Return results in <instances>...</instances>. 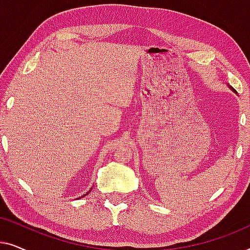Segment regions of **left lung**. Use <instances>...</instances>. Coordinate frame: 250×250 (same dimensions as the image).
<instances>
[{"instance_id": "1", "label": "left lung", "mask_w": 250, "mask_h": 250, "mask_svg": "<svg viewBox=\"0 0 250 250\" xmlns=\"http://www.w3.org/2000/svg\"><path fill=\"white\" fill-rule=\"evenodd\" d=\"M229 87H230V88H231V90H232V91H233V92H234V93H235V94H237V91H235V90H234V88H233V87H231V86H230V85H229Z\"/></svg>"}]
</instances>
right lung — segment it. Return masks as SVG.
<instances>
[{
  "instance_id": "1",
  "label": "right lung",
  "mask_w": 250,
  "mask_h": 250,
  "mask_svg": "<svg viewBox=\"0 0 250 250\" xmlns=\"http://www.w3.org/2000/svg\"><path fill=\"white\" fill-rule=\"evenodd\" d=\"M91 189H92V188H91ZM90 191H91V190H90ZM90 191H87V192H86V193H85V194H84V196H86V194H87L88 192H90ZM84 196H82V197H84Z\"/></svg>"
}]
</instances>
